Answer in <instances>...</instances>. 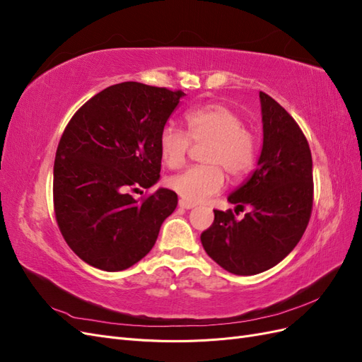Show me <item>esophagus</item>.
Wrapping results in <instances>:
<instances>
[{
    "label": "esophagus",
    "instance_id": "obj_1",
    "mask_svg": "<svg viewBox=\"0 0 362 362\" xmlns=\"http://www.w3.org/2000/svg\"><path fill=\"white\" fill-rule=\"evenodd\" d=\"M178 205H180V208H184V210H192V208H194V204L187 202V201H184V199H180Z\"/></svg>",
    "mask_w": 362,
    "mask_h": 362
}]
</instances>
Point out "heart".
<instances>
[{"label":"heart","mask_w":362,"mask_h":362,"mask_svg":"<svg viewBox=\"0 0 362 362\" xmlns=\"http://www.w3.org/2000/svg\"><path fill=\"white\" fill-rule=\"evenodd\" d=\"M187 133L194 144H206L202 151L204 166H194L168 180L169 187L187 202H202L222 190L225 177L242 178L257 158L254 133L243 127L237 112L225 104H208L185 115ZM163 163L170 169L182 166L190 141L181 129L164 127L158 140Z\"/></svg>","instance_id":"heart-1"}]
</instances>
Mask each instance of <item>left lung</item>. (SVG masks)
I'll return each instance as SVG.
<instances>
[{
  "mask_svg": "<svg viewBox=\"0 0 362 362\" xmlns=\"http://www.w3.org/2000/svg\"><path fill=\"white\" fill-rule=\"evenodd\" d=\"M262 146L257 169L228 196L242 221L214 210L201 242L218 266L240 276L276 266L302 238L313 208V158L302 129L273 98L259 92Z\"/></svg>",
  "mask_w": 362,
  "mask_h": 362,
  "instance_id": "left-lung-1",
  "label": "left lung"
}]
</instances>
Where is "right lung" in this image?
I'll return each mask as SVG.
<instances>
[{
  "mask_svg": "<svg viewBox=\"0 0 362 362\" xmlns=\"http://www.w3.org/2000/svg\"><path fill=\"white\" fill-rule=\"evenodd\" d=\"M185 93L125 81L90 98L69 120L54 161V211L84 262L105 272L134 266L154 247L178 196L160 187V134Z\"/></svg>",
  "mask_w": 362,
  "mask_h": 362,
  "instance_id": "obj_1",
  "label": "right lung"
}]
</instances>
